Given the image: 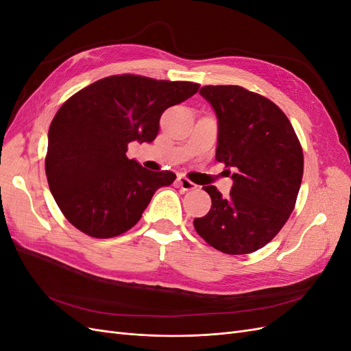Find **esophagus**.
Masks as SVG:
<instances>
[{
    "mask_svg": "<svg viewBox=\"0 0 351 351\" xmlns=\"http://www.w3.org/2000/svg\"><path fill=\"white\" fill-rule=\"evenodd\" d=\"M177 183L180 187H182V190H184V192H189V190H195L197 187L193 182H190V180L186 178L184 176H180L177 178Z\"/></svg>",
    "mask_w": 351,
    "mask_h": 351,
    "instance_id": "esophagus-1",
    "label": "esophagus"
}]
</instances>
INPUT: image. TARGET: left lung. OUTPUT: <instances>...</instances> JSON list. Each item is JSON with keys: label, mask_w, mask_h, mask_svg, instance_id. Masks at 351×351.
<instances>
[{"label": "left lung", "mask_w": 351, "mask_h": 351, "mask_svg": "<svg viewBox=\"0 0 351 351\" xmlns=\"http://www.w3.org/2000/svg\"><path fill=\"white\" fill-rule=\"evenodd\" d=\"M215 110V159L232 171L230 196L205 186L208 214L195 218L197 234L227 254H246L268 244L291 215L303 177V151L290 120L271 99L236 84L204 86Z\"/></svg>", "instance_id": "obj_1"}]
</instances>
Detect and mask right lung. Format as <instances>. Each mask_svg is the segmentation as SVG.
<instances>
[{
	"instance_id": "1",
	"label": "right lung",
	"mask_w": 351,
	"mask_h": 351,
	"mask_svg": "<svg viewBox=\"0 0 351 351\" xmlns=\"http://www.w3.org/2000/svg\"><path fill=\"white\" fill-rule=\"evenodd\" d=\"M199 86L115 74L61 105L49 125L45 173L70 224L95 239L117 237L137 224L154 193L176 174L143 168L127 158V146L152 142L162 112Z\"/></svg>"
}]
</instances>
